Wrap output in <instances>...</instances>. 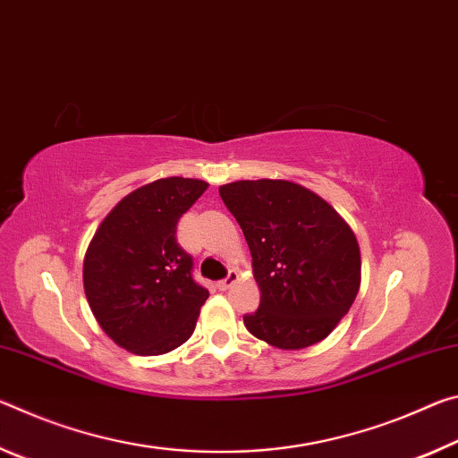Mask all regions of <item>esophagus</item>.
<instances>
[{"mask_svg": "<svg viewBox=\"0 0 458 458\" xmlns=\"http://www.w3.org/2000/svg\"><path fill=\"white\" fill-rule=\"evenodd\" d=\"M239 280V276H237V272H233V269H231V272L227 274V276H225V278L223 280H219V282H216V288H219V290H229L231 286H233V284Z\"/></svg>", "mask_w": 458, "mask_h": 458, "instance_id": "esophagus-1", "label": "esophagus"}]
</instances>
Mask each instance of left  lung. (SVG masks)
Segmentation results:
<instances>
[{
  "mask_svg": "<svg viewBox=\"0 0 458 458\" xmlns=\"http://www.w3.org/2000/svg\"><path fill=\"white\" fill-rule=\"evenodd\" d=\"M243 229L261 290L245 314L253 336L278 349H304L333 333L361 282L353 231L318 194L288 180H239L219 189Z\"/></svg>",
  "mask_w": 458,
  "mask_h": 458,
  "instance_id": "8db88e82",
  "label": "left lung"
}]
</instances>
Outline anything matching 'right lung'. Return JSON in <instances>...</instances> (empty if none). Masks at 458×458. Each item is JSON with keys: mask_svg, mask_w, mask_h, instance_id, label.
<instances>
[{"mask_svg": "<svg viewBox=\"0 0 458 458\" xmlns=\"http://www.w3.org/2000/svg\"><path fill=\"white\" fill-rule=\"evenodd\" d=\"M194 178H160L127 194L89 243L82 284L101 328L136 355L176 349L197 325L208 290L176 242V225L207 191Z\"/></svg>", "mask_w": 458, "mask_h": 458, "instance_id": "obj_1", "label": "right lung"}]
</instances>
